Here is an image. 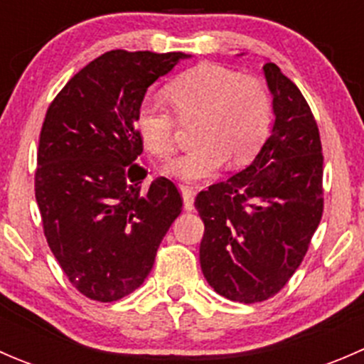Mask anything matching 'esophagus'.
Here are the masks:
<instances>
[{
  "label": "esophagus",
  "mask_w": 364,
  "mask_h": 364,
  "mask_svg": "<svg viewBox=\"0 0 364 364\" xmlns=\"http://www.w3.org/2000/svg\"><path fill=\"white\" fill-rule=\"evenodd\" d=\"M181 196H183V205H185L186 211H192L196 205H193V197H196V192L190 186L181 185Z\"/></svg>",
  "instance_id": "obj_1"
}]
</instances>
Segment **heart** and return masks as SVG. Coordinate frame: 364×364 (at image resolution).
Instances as JSON below:
<instances>
[{"label":"heart","instance_id":"b5f03b06","mask_svg":"<svg viewBox=\"0 0 364 364\" xmlns=\"http://www.w3.org/2000/svg\"><path fill=\"white\" fill-rule=\"evenodd\" d=\"M165 93L181 123L197 121V148L167 167V174L179 181L211 178L227 160L234 167L247 165L271 132L273 100L266 84L255 77L200 63L176 77ZM135 128L151 155L161 160L174 155L178 121L159 102H142Z\"/></svg>","mask_w":364,"mask_h":364}]
</instances>
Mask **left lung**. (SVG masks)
Returning a JSON list of instances; mask_svg holds the SVG:
<instances>
[{"label":"left lung","instance_id":"obj_1","mask_svg":"<svg viewBox=\"0 0 364 364\" xmlns=\"http://www.w3.org/2000/svg\"><path fill=\"white\" fill-rule=\"evenodd\" d=\"M262 70L273 95L271 135L245 171L196 199L204 278L220 296L247 304L269 299L291 280L324 209V156L310 105L277 65Z\"/></svg>","mask_w":364,"mask_h":364}]
</instances>
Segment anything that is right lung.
<instances>
[{
    "mask_svg": "<svg viewBox=\"0 0 364 364\" xmlns=\"http://www.w3.org/2000/svg\"><path fill=\"white\" fill-rule=\"evenodd\" d=\"M188 54L109 50L68 80L40 132L35 197L70 284L111 303L141 287L183 208L167 178L142 186L135 116L148 87Z\"/></svg>",
    "mask_w": 364,
    "mask_h": 364,
    "instance_id": "obj_1",
    "label": "right lung"
}]
</instances>
